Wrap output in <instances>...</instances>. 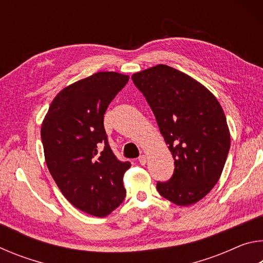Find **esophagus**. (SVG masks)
<instances>
[{
  "instance_id": "obj_1",
  "label": "esophagus",
  "mask_w": 263,
  "mask_h": 263,
  "mask_svg": "<svg viewBox=\"0 0 263 263\" xmlns=\"http://www.w3.org/2000/svg\"><path fill=\"white\" fill-rule=\"evenodd\" d=\"M146 162H147V157H146V155H141L139 158V163L141 166H144V164H146Z\"/></svg>"
}]
</instances>
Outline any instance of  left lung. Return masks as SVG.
Here are the masks:
<instances>
[{
	"instance_id": "8db88e82",
	"label": "left lung",
	"mask_w": 263,
	"mask_h": 263,
	"mask_svg": "<svg viewBox=\"0 0 263 263\" xmlns=\"http://www.w3.org/2000/svg\"><path fill=\"white\" fill-rule=\"evenodd\" d=\"M157 118L174 158L168 182L159 194L176 205L197 203L216 185L228 158L231 135L216 96L197 80L167 65L132 75Z\"/></svg>"
}]
</instances>
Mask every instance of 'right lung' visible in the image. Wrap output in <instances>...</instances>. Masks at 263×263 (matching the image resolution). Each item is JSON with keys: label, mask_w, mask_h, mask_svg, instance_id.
<instances>
[{"label": "right lung", "mask_w": 263, "mask_h": 263, "mask_svg": "<svg viewBox=\"0 0 263 263\" xmlns=\"http://www.w3.org/2000/svg\"><path fill=\"white\" fill-rule=\"evenodd\" d=\"M128 75L99 72L65 87L42 123L44 155L62 195L79 210L110 215L125 198L123 176L130 162L117 160L108 144L104 114Z\"/></svg>", "instance_id": "add662e5"}]
</instances>
